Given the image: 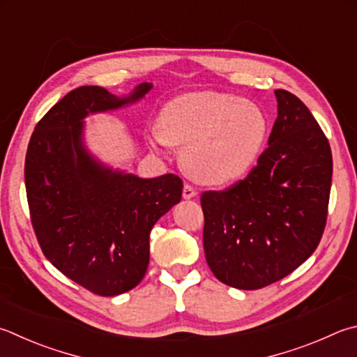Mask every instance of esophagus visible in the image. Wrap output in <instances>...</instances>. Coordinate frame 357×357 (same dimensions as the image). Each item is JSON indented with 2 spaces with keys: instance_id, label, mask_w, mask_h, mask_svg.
Masks as SVG:
<instances>
[{
  "instance_id": "34e87169",
  "label": "esophagus",
  "mask_w": 357,
  "mask_h": 357,
  "mask_svg": "<svg viewBox=\"0 0 357 357\" xmlns=\"http://www.w3.org/2000/svg\"><path fill=\"white\" fill-rule=\"evenodd\" d=\"M183 197L185 199H190L193 197H197V189L193 185H190V184H185L184 189H183Z\"/></svg>"
}]
</instances>
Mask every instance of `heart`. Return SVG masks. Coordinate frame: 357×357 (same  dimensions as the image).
I'll return each instance as SVG.
<instances>
[{
  "label": "heart",
  "mask_w": 357,
  "mask_h": 357,
  "mask_svg": "<svg viewBox=\"0 0 357 357\" xmlns=\"http://www.w3.org/2000/svg\"><path fill=\"white\" fill-rule=\"evenodd\" d=\"M267 132V115L255 102L223 92H192L167 102L151 142L160 148L184 145L181 160L190 176L220 185L250 170Z\"/></svg>",
  "instance_id": "1"
}]
</instances>
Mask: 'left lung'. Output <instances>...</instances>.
I'll list each match as a JSON object with an SVG mask.
<instances>
[{
  "mask_svg": "<svg viewBox=\"0 0 357 357\" xmlns=\"http://www.w3.org/2000/svg\"><path fill=\"white\" fill-rule=\"evenodd\" d=\"M275 95L268 146L248 176L201 195L207 265L218 281L242 290L267 287L300 267L328 218L329 142L300 98L282 89Z\"/></svg>",
  "mask_w": 357,
  "mask_h": 357,
  "instance_id": "left-lung-1",
  "label": "left lung"
}]
</instances>
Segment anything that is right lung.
<instances>
[{
	"instance_id": "add662e5",
	"label": "right lung",
	"mask_w": 357,
	"mask_h": 357,
	"mask_svg": "<svg viewBox=\"0 0 357 357\" xmlns=\"http://www.w3.org/2000/svg\"><path fill=\"white\" fill-rule=\"evenodd\" d=\"M151 87L140 84L125 98L98 86L71 90L37 123L26 151V197L45 257L100 296L125 294L144 280L150 232L181 201L183 179H142L102 167L82 145V120L137 101Z\"/></svg>"
}]
</instances>
